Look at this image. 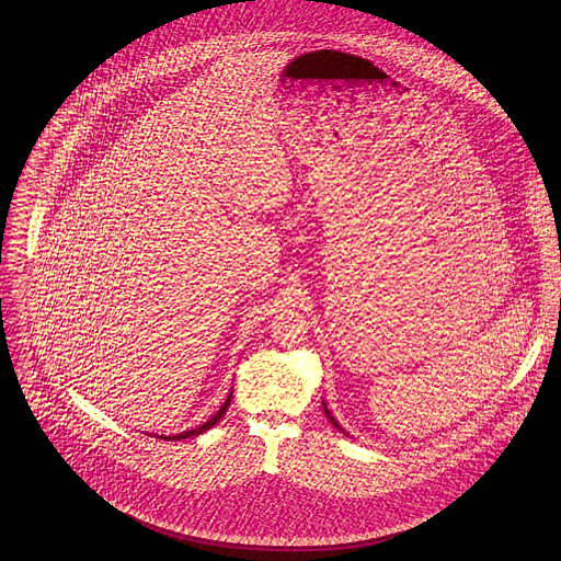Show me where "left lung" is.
Returning a JSON list of instances; mask_svg holds the SVG:
<instances>
[{
    "mask_svg": "<svg viewBox=\"0 0 561 561\" xmlns=\"http://www.w3.org/2000/svg\"><path fill=\"white\" fill-rule=\"evenodd\" d=\"M323 410H325V414H328V419H330V421H332V425H334V427H339V423H336V421H334V416H332V414H330V410H328V408H325V405H323ZM339 430H341V427H339Z\"/></svg>",
    "mask_w": 561,
    "mask_h": 561,
    "instance_id": "obj_1",
    "label": "left lung"
}]
</instances>
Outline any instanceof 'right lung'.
<instances>
[{
  "label": "right lung",
  "mask_w": 561,
  "mask_h": 561,
  "mask_svg": "<svg viewBox=\"0 0 561 561\" xmlns=\"http://www.w3.org/2000/svg\"><path fill=\"white\" fill-rule=\"evenodd\" d=\"M231 398H233V391L229 393V398L227 401L220 405V410L209 419V421H205L203 425H198V427H194V430H187V432H181V434H174V436H160V438H170V440H181V438H190V436H198V434H203V432H207L209 427H214L220 419H222V414L227 412V408H229V403H231Z\"/></svg>",
  "instance_id": "right-lung-1"
}]
</instances>
